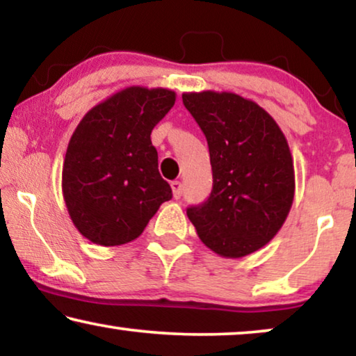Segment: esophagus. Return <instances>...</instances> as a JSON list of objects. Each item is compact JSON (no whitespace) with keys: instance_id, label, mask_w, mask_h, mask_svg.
Segmentation results:
<instances>
[{"instance_id":"1","label":"esophagus","mask_w":356,"mask_h":356,"mask_svg":"<svg viewBox=\"0 0 356 356\" xmlns=\"http://www.w3.org/2000/svg\"><path fill=\"white\" fill-rule=\"evenodd\" d=\"M172 191H173V197L179 199L183 194V184L181 181H172Z\"/></svg>"}]
</instances>
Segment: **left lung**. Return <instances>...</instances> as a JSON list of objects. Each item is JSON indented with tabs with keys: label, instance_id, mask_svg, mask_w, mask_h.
I'll use <instances>...</instances> for the list:
<instances>
[{
	"label": "left lung",
	"instance_id": "obj_1",
	"mask_svg": "<svg viewBox=\"0 0 356 356\" xmlns=\"http://www.w3.org/2000/svg\"><path fill=\"white\" fill-rule=\"evenodd\" d=\"M183 104L206 136L213 178L189 220L218 256L245 257L277 235L293 204L289 143L262 106L233 92H186Z\"/></svg>",
	"mask_w": 356,
	"mask_h": 356
}]
</instances>
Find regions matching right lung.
<instances>
[{
  "instance_id": "obj_1",
  "label": "right lung",
  "mask_w": 356,
  "mask_h": 356,
  "mask_svg": "<svg viewBox=\"0 0 356 356\" xmlns=\"http://www.w3.org/2000/svg\"><path fill=\"white\" fill-rule=\"evenodd\" d=\"M175 100L173 90L131 86L90 108L77 124L61 186L71 220L87 240L100 246L133 241L172 199L150 133Z\"/></svg>"
}]
</instances>
